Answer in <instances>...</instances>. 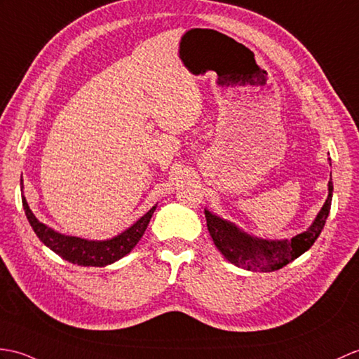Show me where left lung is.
<instances>
[{"instance_id":"1","label":"left lung","mask_w":359,"mask_h":359,"mask_svg":"<svg viewBox=\"0 0 359 359\" xmlns=\"http://www.w3.org/2000/svg\"><path fill=\"white\" fill-rule=\"evenodd\" d=\"M332 193L333 185L329 182L327 200L323 205L320 214L316 215L312 226L290 240H263L251 237L246 232H241L236 224L222 220L210 211H205L208 231L214 245L232 264L254 272L278 271L304 254L318 238L330 211Z\"/></svg>"}]
</instances>
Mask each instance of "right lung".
Instances as JSON below:
<instances>
[{
  "instance_id": "obj_1",
  "label": "right lung",
  "mask_w": 359,
  "mask_h": 359,
  "mask_svg": "<svg viewBox=\"0 0 359 359\" xmlns=\"http://www.w3.org/2000/svg\"><path fill=\"white\" fill-rule=\"evenodd\" d=\"M22 206L24 211H26L30 226L35 231L38 238L43 241L47 248L52 249L55 254L62 257L64 260L73 264L99 266V268L118 262L119 258L131 252V249L137 245L140 237L144 236L148 223L151 220V215L156 210V206H153L144 217H140L131 228L123 231L118 237L104 241H90L78 237L62 236L60 232L53 231L52 228L46 226L44 223H41L35 215H33L24 196Z\"/></svg>"
}]
</instances>
